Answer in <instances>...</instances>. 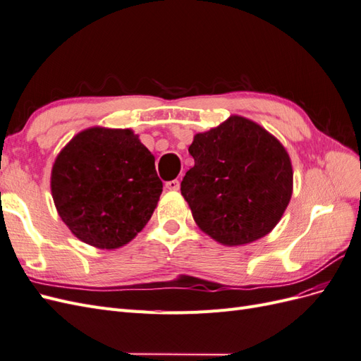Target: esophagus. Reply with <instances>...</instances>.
<instances>
[{
  "instance_id": "obj_1",
  "label": "esophagus",
  "mask_w": 361,
  "mask_h": 361,
  "mask_svg": "<svg viewBox=\"0 0 361 361\" xmlns=\"http://www.w3.org/2000/svg\"><path fill=\"white\" fill-rule=\"evenodd\" d=\"M179 187H180V182L178 179H173V180L166 182V188L170 190V191H178Z\"/></svg>"
}]
</instances>
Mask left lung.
I'll list each match as a JSON object with an SVG mask.
<instances>
[{
	"label": "left lung",
	"mask_w": 361,
	"mask_h": 361,
	"mask_svg": "<svg viewBox=\"0 0 361 361\" xmlns=\"http://www.w3.org/2000/svg\"><path fill=\"white\" fill-rule=\"evenodd\" d=\"M194 158L180 183L194 221L223 245H244L268 235L292 195L286 149L257 123L231 116L194 137Z\"/></svg>",
	"instance_id": "8db88e82"
}]
</instances>
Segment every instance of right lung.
I'll use <instances>...</instances> for the list:
<instances>
[{"instance_id":"right-lung-1","label":"right lung","mask_w":361,"mask_h":361,"mask_svg":"<svg viewBox=\"0 0 361 361\" xmlns=\"http://www.w3.org/2000/svg\"><path fill=\"white\" fill-rule=\"evenodd\" d=\"M59 215L82 243L113 250L154 214L162 182L155 157L130 129L90 128L64 147L51 173Z\"/></svg>"}]
</instances>
